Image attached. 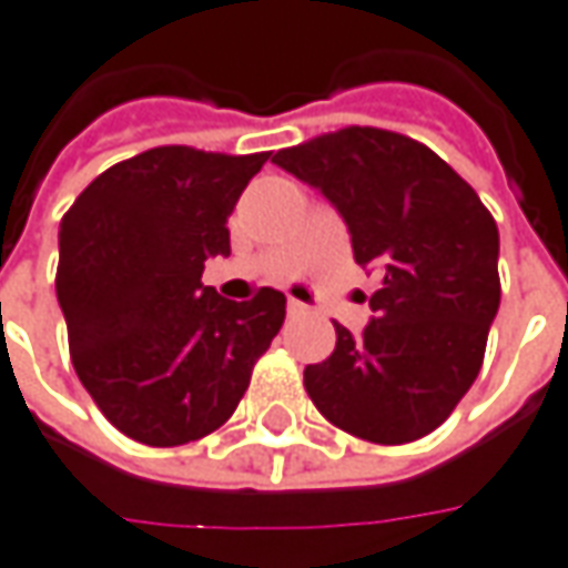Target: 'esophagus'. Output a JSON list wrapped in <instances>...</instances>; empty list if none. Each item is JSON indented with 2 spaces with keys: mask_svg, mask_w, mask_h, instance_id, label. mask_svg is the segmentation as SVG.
Here are the masks:
<instances>
[{
  "mask_svg": "<svg viewBox=\"0 0 568 568\" xmlns=\"http://www.w3.org/2000/svg\"><path fill=\"white\" fill-rule=\"evenodd\" d=\"M287 313H291V316H303V313H306V306H303L300 300H287Z\"/></svg>",
  "mask_w": 568,
  "mask_h": 568,
  "instance_id": "34e87169",
  "label": "esophagus"
}]
</instances>
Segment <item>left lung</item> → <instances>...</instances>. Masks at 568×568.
<instances>
[{
  "label": "left lung",
  "mask_w": 568,
  "mask_h": 568,
  "mask_svg": "<svg viewBox=\"0 0 568 568\" xmlns=\"http://www.w3.org/2000/svg\"><path fill=\"white\" fill-rule=\"evenodd\" d=\"M272 161L338 207L357 265L382 274L361 338L335 325L332 357L303 373L318 414L379 446L433 433L477 379L499 310L493 214L426 144L373 125Z\"/></svg>",
  "instance_id": "obj_1"
}]
</instances>
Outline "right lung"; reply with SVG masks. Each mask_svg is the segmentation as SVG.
<instances>
[{
	"label": "right lung",
	"instance_id": "add662e5",
	"mask_svg": "<svg viewBox=\"0 0 568 568\" xmlns=\"http://www.w3.org/2000/svg\"><path fill=\"white\" fill-rule=\"evenodd\" d=\"M268 158L151 148L103 170L59 224L55 296L78 379L135 443L186 446L227 424L284 325L281 291L233 303L202 284Z\"/></svg>",
	"mask_w": 568,
	"mask_h": 568
}]
</instances>
